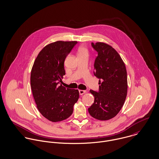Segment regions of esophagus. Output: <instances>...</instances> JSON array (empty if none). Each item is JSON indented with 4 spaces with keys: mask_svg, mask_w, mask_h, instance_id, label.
<instances>
[{
    "mask_svg": "<svg viewBox=\"0 0 159 159\" xmlns=\"http://www.w3.org/2000/svg\"><path fill=\"white\" fill-rule=\"evenodd\" d=\"M79 93L80 95H83L84 93H86V91H84V90H80L79 91Z\"/></svg>",
    "mask_w": 159,
    "mask_h": 159,
    "instance_id": "esophagus-1",
    "label": "esophagus"
}]
</instances>
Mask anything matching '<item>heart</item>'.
Returning a JSON list of instances; mask_svg holds the SVG:
<instances>
[{
  "label": "heart",
  "instance_id": "b5f03b06",
  "mask_svg": "<svg viewBox=\"0 0 159 159\" xmlns=\"http://www.w3.org/2000/svg\"><path fill=\"white\" fill-rule=\"evenodd\" d=\"M78 56H88L89 55V49L86 46H81L78 49Z\"/></svg>",
  "mask_w": 159,
  "mask_h": 159
}]
</instances>
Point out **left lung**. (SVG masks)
<instances>
[{"instance_id":"obj_1","label":"left lung","mask_w":159,"mask_h":159,"mask_svg":"<svg viewBox=\"0 0 159 159\" xmlns=\"http://www.w3.org/2000/svg\"><path fill=\"white\" fill-rule=\"evenodd\" d=\"M98 56L94 75L100 79L99 91L90 90L94 102L88 111L92 117L107 120L115 117L123 107L127 94V76L125 64L111 46L103 42L92 43Z\"/></svg>"}]
</instances>
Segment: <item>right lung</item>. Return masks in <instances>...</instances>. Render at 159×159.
Masks as SVG:
<instances>
[{"label": "right lung", "mask_w": 159, "mask_h": 159, "mask_svg": "<svg viewBox=\"0 0 159 159\" xmlns=\"http://www.w3.org/2000/svg\"><path fill=\"white\" fill-rule=\"evenodd\" d=\"M76 41H57L46 45L36 57L30 73V86L37 108L49 121L68 118L79 98L78 89H70L59 81L66 74L64 61Z\"/></svg>", "instance_id": "obj_1"}]
</instances>
